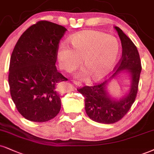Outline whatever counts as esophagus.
I'll return each instance as SVG.
<instances>
[{"label": "esophagus", "mask_w": 154, "mask_h": 154, "mask_svg": "<svg viewBox=\"0 0 154 154\" xmlns=\"http://www.w3.org/2000/svg\"><path fill=\"white\" fill-rule=\"evenodd\" d=\"M73 83L75 85V86H81V82H79V81H73Z\"/></svg>", "instance_id": "1"}]
</instances>
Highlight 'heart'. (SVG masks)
Wrapping results in <instances>:
<instances>
[{"label": "heart", "mask_w": 154, "mask_h": 154, "mask_svg": "<svg viewBox=\"0 0 154 154\" xmlns=\"http://www.w3.org/2000/svg\"><path fill=\"white\" fill-rule=\"evenodd\" d=\"M71 48L66 43L59 46L57 58L60 68L71 73L81 65L84 68L78 74L80 79L91 75L99 81L109 74L116 63L120 45L115 37L103 32L87 31L78 33L70 38Z\"/></svg>", "instance_id": "obj_1"}]
</instances>
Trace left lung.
Returning a JSON list of instances; mask_svg holds the SVG:
<instances>
[{
  "mask_svg": "<svg viewBox=\"0 0 154 154\" xmlns=\"http://www.w3.org/2000/svg\"><path fill=\"white\" fill-rule=\"evenodd\" d=\"M115 28L121 39L122 56L113 69V71L116 69L117 71L110 79L114 78L120 71L128 70L131 75L128 94L120 100L111 99L106 90L109 81L77 89L85 98V109L88 116L93 121L106 124L120 121L129 111L136 98L141 71V63L136 46L120 28L115 26Z\"/></svg>",
  "mask_w": 154,
  "mask_h": 154,
  "instance_id": "8db88e82",
  "label": "left lung"
}]
</instances>
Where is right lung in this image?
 Wrapping results in <instances>:
<instances>
[{
  "label": "right lung",
  "instance_id": "right-lung-1",
  "mask_svg": "<svg viewBox=\"0 0 154 154\" xmlns=\"http://www.w3.org/2000/svg\"><path fill=\"white\" fill-rule=\"evenodd\" d=\"M66 31L60 25L41 20L22 34L13 48L8 74L11 96L27 120L45 122L59 113L58 87L68 79L55 64Z\"/></svg>",
  "mask_w": 154,
  "mask_h": 154
}]
</instances>
